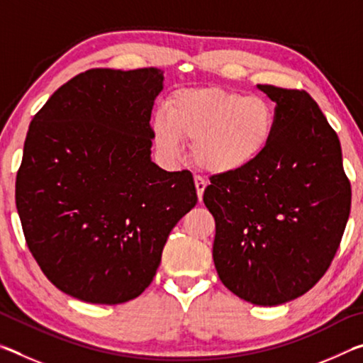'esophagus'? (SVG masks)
<instances>
[{
    "label": "esophagus",
    "mask_w": 363,
    "mask_h": 363,
    "mask_svg": "<svg viewBox=\"0 0 363 363\" xmlns=\"http://www.w3.org/2000/svg\"><path fill=\"white\" fill-rule=\"evenodd\" d=\"M194 182H195L196 195H199V200L201 201V199H203V192H205L206 182H205V179H203V177H200V176H195V177H194Z\"/></svg>",
    "instance_id": "obj_1"
}]
</instances>
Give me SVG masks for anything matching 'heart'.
Returning a JSON list of instances; mask_svg holds the SVG:
<instances>
[{"mask_svg": "<svg viewBox=\"0 0 363 363\" xmlns=\"http://www.w3.org/2000/svg\"><path fill=\"white\" fill-rule=\"evenodd\" d=\"M158 149L179 158L182 140L192 143L201 169L230 174L253 164L267 149L275 130V112L261 96L223 88L184 89L160 108L152 121Z\"/></svg>", "mask_w": 363, "mask_h": 363, "instance_id": "heart-1", "label": "heart"}]
</instances>
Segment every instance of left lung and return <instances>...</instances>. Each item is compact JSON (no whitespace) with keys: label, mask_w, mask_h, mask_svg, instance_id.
Masks as SVG:
<instances>
[{"label":"left lung","mask_w":363,"mask_h":363,"mask_svg":"<svg viewBox=\"0 0 363 363\" xmlns=\"http://www.w3.org/2000/svg\"><path fill=\"white\" fill-rule=\"evenodd\" d=\"M257 89L277 104L274 136L251 167L210 177L203 201L216 220L220 281L251 304L279 306L328 270L351 213V182L337 134L306 91Z\"/></svg>","instance_id":"1"}]
</instances>
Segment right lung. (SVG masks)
I'll use <instances>...</instances> for the list:
<instances>
[{
    "mask_svg": "<svg viewBox=\"0 0 363 363\" xmlns=\"http://www.w3.org/2000/svg\"><path fill=\"white\" fill-rule=\"evenodd\" d=\"M160 69H93L30 123L16 206L30 253L60 291L93 304L138 298L169 232L196 205L187 169L150 160Z\"/></svg>",
    "mask_w": 363,
    "mask_h": 363,
    "instance_id": "obj_1",
    "label": "right lung"
}]
</instances>
